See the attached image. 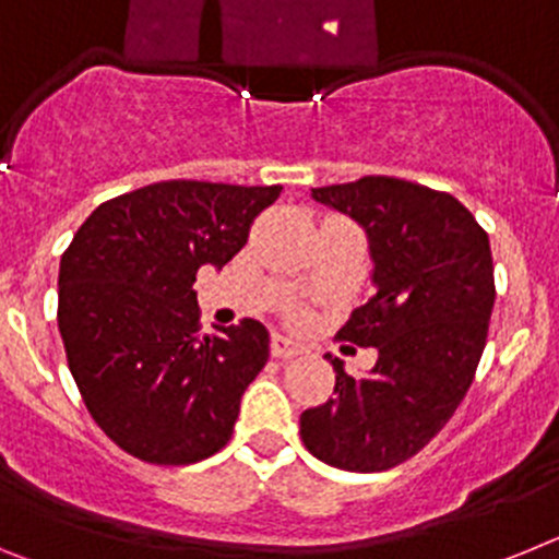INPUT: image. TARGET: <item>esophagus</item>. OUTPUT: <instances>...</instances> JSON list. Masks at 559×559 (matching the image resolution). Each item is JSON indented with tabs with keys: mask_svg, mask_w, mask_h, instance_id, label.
Masks as SVG:
<instances>
[{
	"mask_svg": "<svg viewBox=\"0 0 559 559\" xmlns=\"http://www.w3.org/2000/svg\"><path fill=\"white\" fill-rule=\"evenodd\" d=\"M302 344L296 338H290V335L285 333H274V338H271V355L280 360H288V358H296V355H302Z\"/></svg>",
	"mask_w": 559,
	"mask_h": 559,
	"instance_id": "1",
	"label": "esophagus"
}]
</instances>
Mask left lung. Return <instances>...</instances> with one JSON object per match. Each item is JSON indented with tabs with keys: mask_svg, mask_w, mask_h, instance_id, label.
I'll return each instance as SVG.
<instances>
[{
	"mask_svg": "<svg viewBox=\"0 0 559 559\" xmlns=\"http://www.w3.org/2000/svg\"><path fill=\"white\" fill-rule=\"evenodd\" d=\"M310 195L367 231L374 294L338 338L378 360L353 378L330 358L335 397L302 412L299 433L330 467L389 471L423 451L471 389L496 302L490 237L453 195L392 176Z\"/></svg>",
	"mask_w": 559,
	"mask_h": 559,
	"instance_id": "obj_1",
	"label": "left lung"
}]
</instances>
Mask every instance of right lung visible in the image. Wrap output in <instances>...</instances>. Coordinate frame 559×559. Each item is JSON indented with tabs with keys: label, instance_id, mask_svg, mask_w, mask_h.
<instances>
[{
	"label": "right lung",
	"instance_id": "1",
	"mask_svg": "<svg viewBox=\"0 0 559 559\" xmlns=\"http://www.w3.org/2000/svg\"><path fill=\"white\" fill-rule=\"evenodd\" d=\"M283 187L159 181L97 206L58 271V330L88 414L126 453L192 464L229 442L269 360L243 319L199 333L195 274L224 269Z\"/></svg>",
	"mask_w": 559,
	"mask_h": 559
}]
</instances>
